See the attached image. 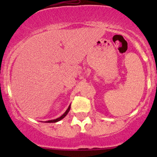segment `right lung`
<instances>
[{"instance_id":"1","label":"right lung","mask_w":157,"mask_h":157,"mask_svg":"<svg viewBox=\"0 0 157 157\" xmlns=\"http://www.w3.org/2000/svg\"><path fill=\"white\" fill-rule=\"evenodd\" d=\"M70 109H71V105H69L68 109H67V110H66V112H64V113L63 114V115H61V117H59V118H56V119H54V120H50V121H47L46 122H48V123H55V122H57V121H60V120H61V119H62V118H64V117H65L66 115H67V114L68 113V112H69V111H70Z\"/></svg>"}]
</instances>
